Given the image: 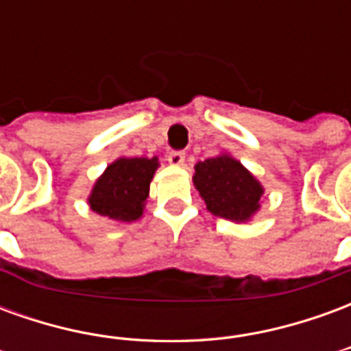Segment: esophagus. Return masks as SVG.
<instances>
[{
  "label": "esophagus",
  "instance_id": "esophagus-1",
  "mask_svg": "<svg viewBox=\"0 0 351 351\" xmlns=\"http://www.w3.org/2000/svg\"><path fill=\"white\" fill-rule=\"evenodd\" d=\"M184 160H186V154L182 150H171L167 154V161L171 165H184Z\"/></svg>",
  "mask_w": 351,
  "mask_h": 351
}]
</instances>
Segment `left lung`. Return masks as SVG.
Wrapping results in <instances>:
<instances>
[{"mask_svg":"<svg viewBox=\"0 0 351 351\" xmlns=\"http://www.w3.org/2000/svg\"><path fill=\"white\" fill-rule=\"evenodd\" d=\"M193 184L210 213L233 221L248 220L263 195L258 180L229 156L199 161Z\"/></svg>","mask_w":351,"mask_h":351,"instance_id":"1","label":"left lung"}]
</instances>
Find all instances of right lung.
<instances>
[{
    "mask_svg": "<svg viewBox=\"0 0 351 351\" xmlns=\"http://www.w3.org/2000/svg\"><path fill=\"white\" fill-rule=\"evenodd\" d=\"M156 169L158 158H120L110 163L90 195L93 213L118 221L138 220Z\"/></svg>",
    "mask_w": 351,
    "mask_h": 351,
    "instance_id": "right-lung-1",
    "label": "right lung"
}]
</instances>
